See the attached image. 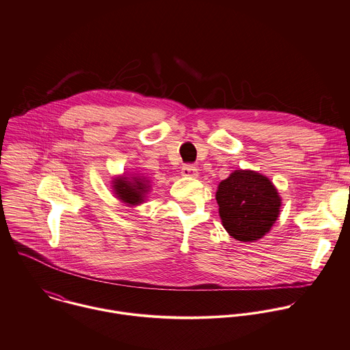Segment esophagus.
I'll return each instance as SVG.
<instances>
[{
	"label": "esophagus",
	"mask_w": 350,
	"mask_h": 350,
	"mask_svg": "<svg viewBox=\"0 0 350 350\" xmlns=\"http://www.w3.org/2000/svg\"><path fill=\"white\" fill-rule=\"evenodd\" d=\"M182 175L183 176H190V178H196L198 176V170L196 165L193 164H185L182 167Z\"/></svg>",
	"instance_id": "34e87169"
}]
</instances>
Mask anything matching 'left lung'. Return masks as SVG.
<instances>
[{"mask_svg": "<svg viewBox=\"0 0 350 350\" xmlns=\"http://www.w3.org/2000/svg\"><path fill=\"white\" fill-rule=\"evenodd\" d=\"M216 200L224 228L240 241L260 239L280 215L277 189L254 171L232 172L219 185Z\"/></svg>", "mask_w": 350, "mask_h": 350, "instance_id": "8db88e82", "label": "left lung"}]
</instances>
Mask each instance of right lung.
I'll return each mask as SVG.
<instances>
[{
	"label": "right lung",
	"mask_w": 350,
	"mask_h": 350,
	"mask_svg": "<svg viewBox=\"0 0 350 350\" xmlns=\"http://www.w3.org/2000/svg\"><path fill=\"white\" fill-rule=\"evenodd\" d=\"M134 180H129L127 178L117 179L114 183L116 194L120 201L126 202L127 205H138L144 201V194L146 193L148 186L145 185L146 180H141L138 178H133Z\"/></svg>",
	"instance_id": "1"
}]
</instances>
